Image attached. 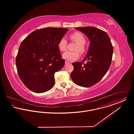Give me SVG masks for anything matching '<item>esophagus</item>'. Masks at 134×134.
<instances>
[{
    "instance_id": "obj_1",
    "label": "esophagus",
    "mask_w": 134,
    "mask_h": 134,
    "mask_svg": "<svg viewBox=\"0 0 134 134\" xmlns=\"http://www.w3.org/2000/svg\"><path fill=\"white\" fill-rule=\"evenodd\" d=\"M65 63L66 64H69V63H70L69 62H68V61H65Z\"/></svg>"
}]
</instances>
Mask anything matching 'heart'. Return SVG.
I'll list each match as a JSON object with an SVG mask.
<instances>
[{
    "mask_svg": "<svg viewBox=\"0 0 134 134\" xmlns=\"http://www.w3.org/2000/svg\"><path fill=\"white\" fill-rule=\"evenodd\" d=\"M70 38L77 43V45L74 48V50L75 52L68 51L65 52L62 55V58L69 62H72L79 57V54L78 51L80 53L83 54L85 52V44L86 43V40L83 35L79 32H76L70 35ZM68 42L66 39L64 37H62L60 40L58 42V46L59 49L61 51H64L67 48Z\"/></svg>",
    "mask_w": 134,
    "mask_h": 134,
    "instance_id": "b5f03b06",
    "label": "heart"
}]
</instances>
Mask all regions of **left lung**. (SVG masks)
Wrapping results in <instances>:
<instances>
[{
	"instance_id": "1",
	"label": "left lung",
	"mask_w": 134,
	"mask_h": 134,
	"mask_svg": "<svg viewBox=\"0 0 134 134\" xmlns=\"http://www.w3.org/2000/svg\"><path fill=\"white\" fill-rule=\"evenodd\" d=\"M75 29L84 34L90 41L86 57V64L82 62L73 63L71 73L72 80L76 85L89 87L99 82L107 72L110 66L113 47L107 34L93 27H77Z\"/></svg>"
}]
</instances>
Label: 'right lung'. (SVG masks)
<instances>
[{
    "label": "right lung",
    "instance_id": "obj_1",
    "mask_svg": "<svg viewBox=\"0 0 134 134\" xmlns=\"http://www.w3.org/2000/svg\"><path fill=\"white\" fill-rule=\"evenodd\" d=\"M66 28L47 27L37 29L25 38L19 46L16 65L20 80L35 93H43L55 85L54 74L65 61L58 46Z\"/></svg>",
    "mask_w": 134,
    "mask_h": 134
}]
</instances>
